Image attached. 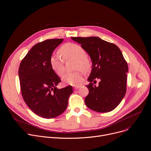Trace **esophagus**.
<instances>
[{"label": "esophagus", "mask_w": 151, "mask_h": 151, "mask_svg": "<svg viewBox=\"0 0 151 151\" xmlns=\"http://www.w3.org/2000/svg\"><path fill=\"white\" fill-rule=\"evenodd\" d=\"M80 87H81V86H80V85H76V86H73V88H74V89H78L80 88Z\"/></svg>", "instance_id": "obj_1"}]
</instances>
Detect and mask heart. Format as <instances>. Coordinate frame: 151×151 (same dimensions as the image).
I'll return each instance as SVG.
<instances>
[{
	"mask_svg": "<svg viewBox=\"0 0 151 151\" xmlns=\"http://www.w3.org/2000/svg\"><path fill=\"white\" fill-rule=\"evenodd\" d=\"M59 53L63 58L66 60L73 59L76 60L75 68L80 69L83 71H86L90 67L89 60L86 58L85 50L80 45L73 43H66L62 45ZM50 65L54 72L59 76H62L65 71L64 61L59 56H53L50 58ZM62 81L66 84L76 85L81 81L82 74L80 71L73 73H67L62 77Z\"/></svg>",
	"mask_w": 151,
	"mask_h": 151,
	"instance_id": "heart-1",
	"label": "heart"
}]
</instances>
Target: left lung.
Segmentation results:
<instances>
[{
  "label": "left lung",
  "instance_id": "left-lung-1",
  "mask_svg": "<svg viewBox=\"0 0 151 151\" xmlns=\"http://www.w3.org/2000/svg\"><path fill=\"white\" fill-rule=\"evenodd\" d=\"M85 50L92 61V70L86 86L89 94L85 102L90 109L101 113L111 111L121 102L127 88L128 65L119 48L96 37H71ZM99 79V86L92 81Z\"/></svg>",
  "mask_w": 151,
  "mask_h": 151
}]
</instances>
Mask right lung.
I'll return each mask as SVG.
<instances>
[{
	"instance_id": "add662e5",
	"label": "right lung",
	"mask_w": 151,
	"mask_h": 151,
	"mask_svg": "<svg viewBox=\"0 0 151 151\" xmlns=\"http://www.w3.org/2000/svg\"><path fill=\"white\" fill-rule=\"evenodd\" d=\"M63 39L47 40L35 44L22 60L19 70L24 102L37 115L53 118L66 109L71 86L58 89L61 80L52 70L50 58Z\"/></svg>"
}]
</instances>
